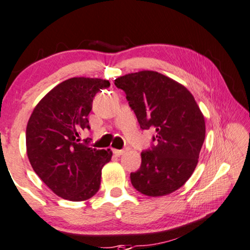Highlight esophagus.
<instances>
[{"instance_id":"1","label":"esophagus","mask_w":250,"mask_h":250,"mask_svg":"<svg viewBox=\"0 0 250 250\" xmlns=\"http://www.w3.org/2000/svg\"><path fill=\"white\" fill-rule=\"evenodd\" d=\"M125 152V149H113V153H114L117 156H121L122 154H124Z\"/></svg>"}]
</instances>
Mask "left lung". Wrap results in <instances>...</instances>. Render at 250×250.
I'll return each instance as SVG.
<instances>
[{"mask_svg":"<svg viewBox=\"0 0 250 250\" xmlns=\"http://www.w3.org/2000/svg\"><path fill=\"white\" fill-rule=\"evenodd\" d=\"M125 93L143 130L155 131L150 148L142 152L139 170L130 174L136 190L150 197L182 187L198 163L205 120L185 86L156 71L129 73L115 79Z\"/></svg>","mask_w":250,"mask_h":250,"instance_id":"8db88e82","label":"left lung"}]
</instances>
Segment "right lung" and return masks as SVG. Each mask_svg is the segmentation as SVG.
Masks as SVG:
<instances>
[{
	"label": "right lung",
	"instance_id": "1",
	"mask_svg": "<svg viewBox=\"0 0 250 250\" xmlns=\"http://www.w3.org/2000/svg\"><path fill=\"white\" fill-rule=\"evenodd\" d=\"M108 80L77 77L59 83L34 108L26 129L27 155L36 174L54 194L72 202L89 199L101 186L102 167L111 149H96L80 142L90 129L93 100Z\"/></svg>",
	"mask_w": 250,
	"mask_h": 250
}]
</instances>
